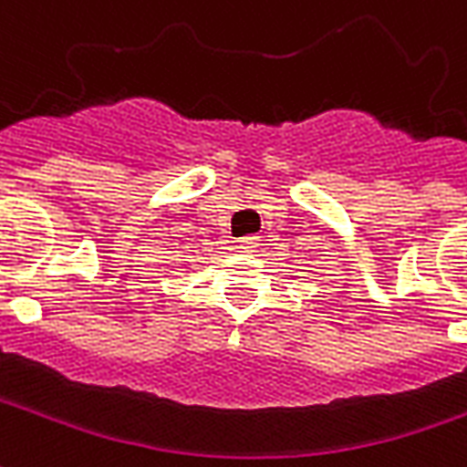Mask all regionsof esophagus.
Masks as SVG:
<instances>
[{"instance_id": "obj_1", "label": "esophagus", "mask_w": 467, "mask_h": 467, "mask_svg": "<svg viewBox=\"0 0 467 467\" xmlns=\"http://www.w3.org/2000/svg\"><path fill=\"white\" fill-rule=\"evenodd\" d=\"M257 244H260V237H244V240H240V250L252 252L257 250Z\"/></svg>"}]
</instances>
